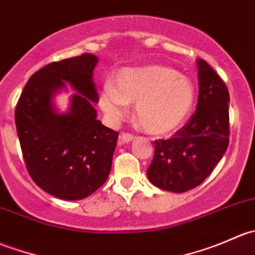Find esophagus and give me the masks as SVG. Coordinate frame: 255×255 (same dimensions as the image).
Wrapping results in <instances>:
<instances>
[{"instance_id": "obj_1", "label": "esophagus", "mask_w": 255, "mask_h": 255, "mask_svg": "<svg viewBox=\"0 0 255 255\" xmlns=\"http://www.w3.org/2000/svg\"><path fill=\"white\" fill-rule=\"evenodd\" d=\"M134 139V135L129 134V133H122L120 134V139H118V143L120 144H126V143H129Z\"/></svg>"}]
</instances>
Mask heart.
I'll use <instances>...</instances> for the list:
<instances>
[{"instance_id": "heart-1", "label": "heart", "mask_w": 255, "mask_h": 255, "mask_svg": "<svg viewBox=\"0 0 255 255\" xmlns=\"http://www.w3.org/2000/svg\"><path fill=\"white\" fill-rule=\"evenodd\" d=\"M196 101V89L187 76L164 65L123 69L112 85L100 94V106L113 118L135 104V120L146 133L166 135L189 120Z\"/></svg>"}]
</instances>
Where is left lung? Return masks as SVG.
I'll list each match as a JSON object with an SVG mask.
<instances>
[{"label":"left lung","mask_w":255,"mask_h":255,"mask_svg":"<svg viewBox=\"0 0 255 255\" xmlns=\"http://www.w3.org/2000/svg\"><path fill=\"white\" fill-rule=\"evenodd\" d=\"M199 68L196 111L170 139L154 142L146 170L149 181L161 190L185 192L199 186L222 159L230 142V94L223 80L202 59Z\"/></svg>","instance_id":"1"}]
</instances>
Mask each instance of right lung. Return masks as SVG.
<instances>
[{"label":"right lung","mask_w":255,"mask_h":255,"mask_svg":"<svg viewBox=\"0 0 255 255\" xmlns=\"http://www.w3.org/2000/svg\"><path fill=\"white\" fill-rule=\"evenodd\" d=\"M99 58L84 53L54 61L30 76L17 102V134L33 181L61 200H81L106 182L118 132L96 118L92 73ZM69 82L78 94L58 114L52 96Z\"/></svg>","instance_id":"right-lung-1"}]
</instances>
